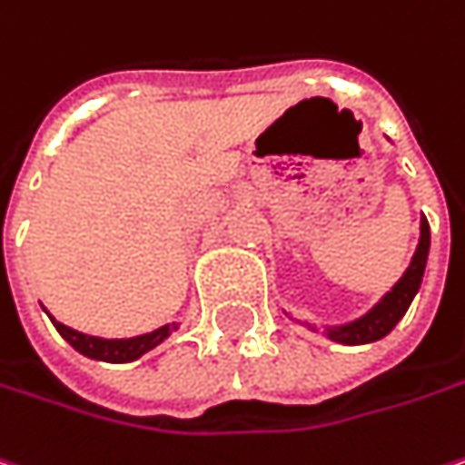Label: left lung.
I'll return each mask as SVG.
<instances>
[{
  "mask_svg": "<svg viewBox=\"0 0 465 465\" xmlns=\"http://www.w3.org/2000/svg\"><path fill=\"white\" fill-rule=\"evenodd\" d=\"M427 254H430V223L421 215V233H419L416 252L411 257V265L398 278V283L374 304L370 312L356 317L346 325H328L325 335L335 343H343V346H361V343H372V341L385 338L398 325V320L406 314V310L411 307L416 292L421 286V278H424ZM307 328L314 331V325H310V322H307Z\"/></svg>",
  "mask_w": 465,
  "mask_h": 465,
  "instance_id": "1",
  "label": "left lung"
}]
</instances>
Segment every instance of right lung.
<instances>
[{
  "label": "right lung",
  "mask_w": 465,
  "mask_h": 465,
  "mask_svg": "<svg viewBox=\"0 0 465 465\" xmlns=\"http://www.w3.org/2000/svg\"><path fill=\"white\" fill-rule=\"evenodd\" d=\"M51 322L74 351H80L88 359H98V361H112V364H124V361L140 359L143 353H148L158 343H163L176 331V322H169V325H161L151 333L134 335V338H98V335H85L80 331H72L67 325L56 322L54 317H51Z\"/></svg>",
  "instance_id": "obj_1"
}]
</instances>
